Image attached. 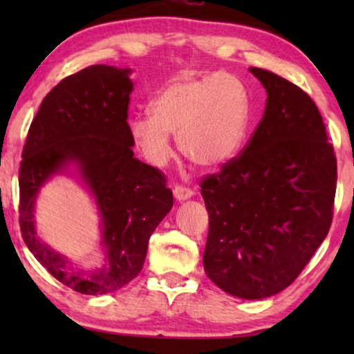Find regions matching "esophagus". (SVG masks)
I'll return each instance as SVG.
<instances>
[{
	"instance_id": "1",
	"label": "esophagus",
	"mask_w": 354,
	"mask_h": 354,
	"mask_svg": "<svg viewBox=\"0 0 354 354\" xmlns=\"http://www.w3.org/2000/svg\"><path fill=\"white\" fill-rule=\"evenodd\" d=\"M174 196H176L178 201L188 200V198L193 196V190L185 185H176L174 187Z\"/></svg>"
}]
</instances>
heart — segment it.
Segmentation results:
<instances>
[{
  "mask_svg": "<svg viewBox=\"0 0 354 354\" xmlns=\"http://www.w3.org/2000/svg\"><path fill=\"white\" fill-rule=\"evenodd\" d=\"M248 93L234 75H178L162 86L147 108L130 120V133L145 158L166 166L174 149L171 133H178V148L201 169H219L241 149L248 129Z\"/></svg>",
  "mask_w": 354,
  "mask_h": 354,
  "instance_id": "heart-1",
  "label": "heart"
}]
</instances>
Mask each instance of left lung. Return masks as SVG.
<instances>
[{
	"mask_svg": "<svg viewBox=\"0 0 354 354\" xmlns=\"http://www.w3.org/2000/svg\"><path fill=\"white\" fill-rule=\"evenodd\" d=\"M250 71L268 91L264 115L239 156L201 178L209 212L203 264L224 292L259 299L293 283L327 236L337 158L311 96Z\"/></svg>",
	"mask_w": 354,
	"mask_h": 354,
	"instance_id": "8db88e82",
	"label": "left lung"
}]
</instances>
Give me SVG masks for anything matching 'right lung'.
<instances>
[{
	"instance_id": "1",
	"label": "right lung",
	"mask_w": 354,
	"mask_h": 354,
	"mask_svg": "<svg viewBox=\"0 0 354 354\" xmlns=\"http://www.w3.org/2000/svg\"><path fill=\"white\" fill-rule=\"evenodd\" d=\"M129 69L85 67L62 79L41 101L28 129L19 169V224L37 261L62 285L84 295H103L135 279L148 241L174 198L159 169L133 158ZM75 160L99 201L104 217L106 263L77 271L35 236L32 203L51 173Z\"/></svg>"
}]
</instances>
